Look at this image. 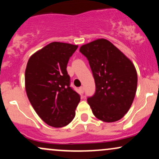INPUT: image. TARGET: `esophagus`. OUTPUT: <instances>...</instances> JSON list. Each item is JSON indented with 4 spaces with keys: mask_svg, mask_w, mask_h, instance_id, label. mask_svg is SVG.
<instances>
[{
    "mask_svg": "<svg viewBox=\"0 0 159 159\" xmlns=\"http://www.w3.org/2000/svg\"><path fill=\"white\" fill-rule=\"evenodd\" d=\"M79 91H80V93H81V94H83L84 93V87H81L79 88Z\"/></svg>",
    "mask_w": 159,
    "mask_h": 159,
    "instance_id": "34e87169",
    "label": "esophagus"
}]
</instances>
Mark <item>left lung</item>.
Wrapping results in <instances>:
<instances>
[{
	"label": "left lung",
	"mask_w": 159,
	"mask_h": 159,
	"mask_svg": "<svg viewBox=\"0 0 159 159\" xmlns=\"http://www.w3.org/2000/svg\"><path fill=\"white\" fill-rule=\"evenodd\" d=\"M79 51L89 61L96 83V93L87 98L94 116L105 123L122 119L135 96L138 74L134 65L105 39L81 45Z\"/></svg>",
	"instance_id": "8db88e82"
}]
</instances>
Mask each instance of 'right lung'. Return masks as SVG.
I'll list each match as a JSON object with an SVG mask.
<instances>
[{
    "label": "right lung",
    "mask_w": 159,
    "mask_h": 159,
    "mask_svg": "<svg viewBox=\"0 0 159 159\" xmlns=\"http://www.w3.org/2000/svg\"><path fill=\"white\" fill-rule=\"evenodd\" d=\"M78 46L53 42L32 54L27 62V96L36 114L50 126H66L75 116L80 96L69 87L66 66Z\"/></svg>",
    "instance_id": "1"
}]
</instances>
